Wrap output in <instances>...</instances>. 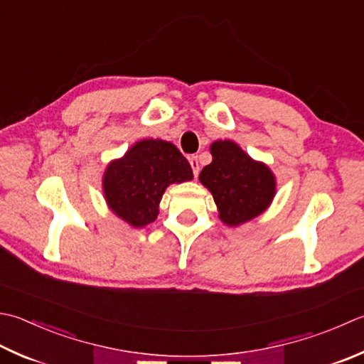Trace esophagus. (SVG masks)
Listing matches in <instances>:
<instances>
[{"mask_svg":"<svg viewBox=\"0 0 364 364\" xmlns=\"http://www.w3.org/2000/svg\"><path fill=\"white\" fill-rule=\"evenodd\" d=\"M189 164H191V167H192V173H194V176H197L198 175V170H200L197 156H194V154L189 156Z\"/></svg>","mask_w":364,"mask_h":364,"instance_id":"esophagus-1","label":"esophagus"}]
</instances>
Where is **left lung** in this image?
<instances>
[{
    "mask_svg": "<svg viewBox=\"0 0 364 364\" xmlns=\"http://www.w3.org/2000/svg\"><path fill=\"white\" fill-rule=\"evenodd\" d=\"M210 151L213 161L203 167L198 180L213 194L219 219L237 227L262 215L276 194L272 170L232 140L213 141Z\"/></svg>",
    "mask_w": 364,
    "mask_h": 364,
    "instance_id": "left-lung-1",
    "label": "left lung"
}]
</instances>
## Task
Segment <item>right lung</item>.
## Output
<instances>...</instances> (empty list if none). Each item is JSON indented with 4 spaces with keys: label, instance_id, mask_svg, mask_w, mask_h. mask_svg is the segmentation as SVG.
I'll list each match as a JSON object with an SVG mask.
<instances>
[{
    "label": "right lung",
    "instance_id": "obj_1",
    "mask_svg": "<svg viewBox=\"0 0 364 364\" xmlns=\"http://www.w3.org/2000/svg\"><path fill=\"white\" fill-rule=\"evenodd\" d=\"M192 178L188 159L173 144L144 139L107 166L102 189L118 218L132 227H145L158 218L159 202L170 184Z\"/></svg>",
    "mask_w": 364,
    "mask_h": 364
}]
</instances>
